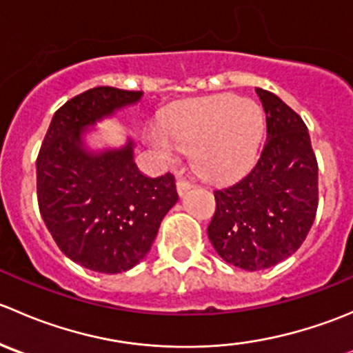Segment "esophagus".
Masks as SVG:
<instances>
[{"instance_id":"34e87169","label":"esophagus","mask_w":353,"mask_h":353,"mask_svg":"<svg viewBox=\"0 0 353 353\" xmlns=\"http://www.w3.org/2000/svg\"><path fill=\"white\" fill-rule=\"evenodd\" d=\"M176 188H177V193H179V196H184V194L191 190V184L184 179H177Z\"/></svg>"}]
</instances>
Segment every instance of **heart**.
I'll use <instances>...</instances> for the list:
<instances>
[{"instance_id": "heart-1", "label": "heart", "mask_w": 353, "mask_h": 353, "mask_svg": "<svg viewBox=\"0 0 353 353\" xmlns=\"http://www.w3.org/2000/svg\"><path fill=\"white\" fill-rule=\"evenodd\" d=\"M162 126L150 133V145L163 163L172 165L177 150L186 152L203 179L230 181L254 163L265 119L256 102L216 95L181 104Z\"/></svg>"}]
</instances>
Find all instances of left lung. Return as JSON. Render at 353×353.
<instances>
[{"instance_id": "8db88e82", "label": "left lung", "mask_w": 353, "mask_h": 353, "mask_svg": "<svg viewBox=\"0 0 353 353\" xmlns=\"http://www.w3.org/2000/svg\"><path fill=\"white\" fill-rule=\"evenodd\" d=\"M266 112V143L237 183L215 191L210 243L229 265L256 272L294 254L318 210V162L307 126L282 99L256 88Z\"/></svg>"}]
</instances>
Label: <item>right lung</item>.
I'll return each mask as SVG.
<instances>
[{
    "label": "right lung",
    "mask_w": 353,
    "mask_h": 353,
    "mask_svg": "<svg viewBox=\"0 0 353 353\" xmlns=\"http://www.w3.org/2000/svg\"><path fill=\"white\" fill-rule=\"evenodd\" d=\"M143 92L95 87L52 116L37 157V201L58 248L83 268L123 273L154 244L177 203L172 174L148 177L134 163V141L90 150L85 134L99 121L141 101Z\"/></svg>",
    "instance_id": "right-lung-1"
}]
</instances>
